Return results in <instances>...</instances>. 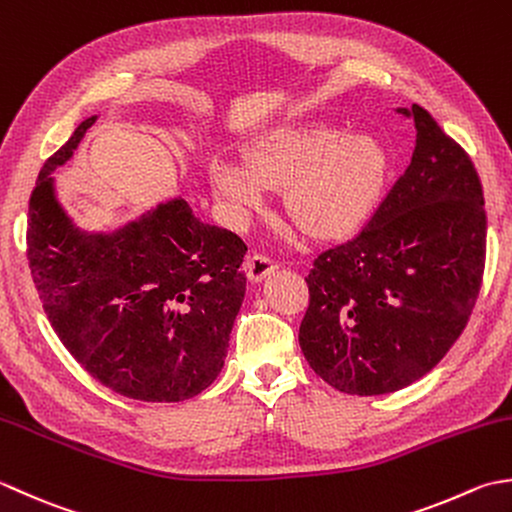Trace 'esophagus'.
Returning <instances> with one entry per match:
<instances>
[{
    "label": "esophagus",
    "instance_id": "34e87169",
    "mask_svg": "<svg viewBox=\"0 0 512 512\" xmlns=\"http://www.w3.org/2000/svg\"><path fill=\"white\" fill-rule=\"evenodd\" d=\"M274 269H278V263L267 254H252V256H247V260H245V271H247L249 280H254V283L263 280Z\"/></svg>",
    "mask_w": 512,
    "mask_h": 512
}]
</instances>
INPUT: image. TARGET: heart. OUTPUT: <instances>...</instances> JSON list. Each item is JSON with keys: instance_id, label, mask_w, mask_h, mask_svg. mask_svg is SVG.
Masks as SVG:
<instances>
[{"instance_id": "obj_1", "label": "heart", "mask_w": 512, "mask_h": 512, "mask_svg": "<svg viewBox=\"0 0 512 512\" xmlns=\"http://www.w3.org/2000/svg\"><path fill=\"white\" fill-rule=\"evenodd\" d=\"M387 174V152L371 134H344L322 123H287L254 141L247 163L214 156V196L234 218L285 185L291 221L311 236H338L369 214Z\"/></svg>"}]
</instances>
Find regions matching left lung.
<instances>
[{"label": "left lung", "instance_id": "8db88e82", "mask_svg": "<svg viewBox=\"0 0 512 512\" xmlns=\"http://www.w3.org/2000/svg\"><path fill=\"white\" fill-rule=\"evenodd\" d=\"M409 168L360 232L309 269L300 349L333 389L409 387L462 336L486 260V210L471 156L424 108Z\"/></svg>", "mask_w": 512, "mask_h": 512}]
</instances>
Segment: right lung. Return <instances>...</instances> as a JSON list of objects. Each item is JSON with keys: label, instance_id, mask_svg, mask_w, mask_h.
<instances>
[{"label": "right lung", "instance_id": "obj_1", "mask_svg": "<svg viewBox=\"0 0 512 512\" xmlns=\"http://www.w3.org/2000/svg\"><path fill=\"white\" fill-rule=\"evenodd\" d=\"M97 117L50 156L28 203V267L52 329L92 378L125 398L183 402L221 373L245 298L247 245L201 223L183 198L112 234L72 225L50 172Z\"/></svg>", "mask_w": 512, "mask_h": 512}]
</instances>
